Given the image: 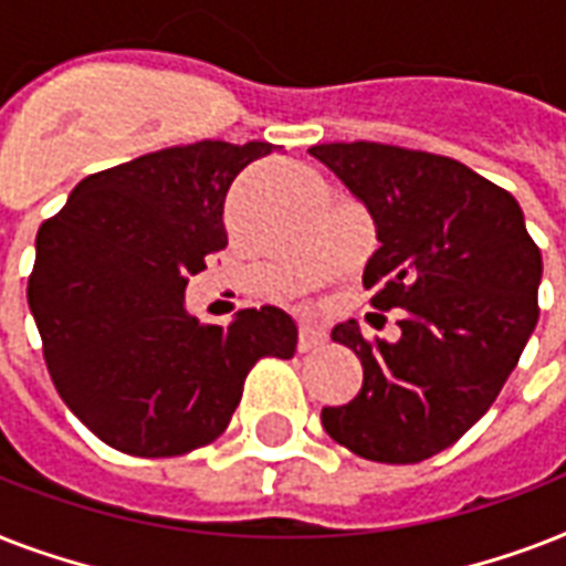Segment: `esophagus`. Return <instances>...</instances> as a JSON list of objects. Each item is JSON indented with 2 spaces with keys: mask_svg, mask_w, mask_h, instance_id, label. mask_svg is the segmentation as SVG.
<instances>
[{
  "mask_svg": "<svg viewBox=\"0 0 566 566\" xmlns=\"http://www.w3.org/2000/svg\"><path fill=\"white\" fill-rule=\"evenodd\" d=\"M323 344H326V332L319 326H311V323H302L296 349H300V353H311V349H319Z\"/></svg>",
  "mask_w": 566,
  "mask_h": 566,
  "instance_id": "obj_1",
  "label": "esophagus"
}]
</instances>
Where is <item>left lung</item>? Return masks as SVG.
<instances>
[{
  "label": "left lung",
  "mask_w": 566,
  "mask_h": 566,
  "mask_svg": "<svg viewBox=\"0 0 566 566\" xmlns=\"http://www.w3.org/2000/svg\"><path fill=\"white\" fill-rule=\"evenodd\" d=\"M376 222L364 270L376 311H402L396 344L355 319L332 332L364 367L353 402L323 408V429L378 464H420L473 429L537 326L541 249L517 199L455 158L373 144L308 149Z\"/></svg>",
  "instance_id": "left-lung-1"
}]
</instances>
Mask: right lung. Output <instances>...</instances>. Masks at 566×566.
Wrapping results in <instances>:
<instances>
[{"mask_svg":"<svg viewBox=\"0 0 566 566\" xmlns=\"http://www.w3.org/2000/svg\"><path fill=\"white\" fill-rule=\"evenodd\" d=\"M273 144L199 140L93 172L38 231L29 308L66 408L108 447L172 458L229 426L261 358H293L282 308L208 326L185 311L188 279L226 249L231 181Z\"/></svg>","mask_w":566,"mask_h":566,"instance_id":"1","label":"right lung"}]
</instances>
